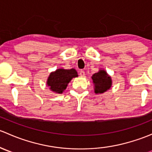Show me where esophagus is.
Wrapping results in <instances>:
<instances>
[{
	"instance_id": "1",
	"label": "esophagus",
	"mask_w": 152,
	"mask_h": 152,
	"mask_svg": "<svg viewBox=\"0 0 152 152\" xmlns=\"http://www.w3.org/2000/svg\"><path fill=\"white\" fill-rule=\"evenodd\" d=\"M79 75H80L81 77H85V72L84 71V70H80V72H79Z\"/></svg>"
}]
</instances>
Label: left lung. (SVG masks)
Here are the masks:
<instances>
[{
	"instance_id": "obj_1",
	"label": "left lung",
	"mask_w": 152,
	"mask_h": 152,
	"mask_svg": "<svg viewBox=\"0 0 152 152\" xmlns=\"http://www.w3.org/2000/svg\"><path fill=\"white\" fill-rule=\"evenodd\" d=\"M94 91L96 94L103 93L110 89L112 86L111 77L104 70H99V72L92 76Z\"/></svg>"
}]
</instances>
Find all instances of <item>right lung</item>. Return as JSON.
I'll use <instances>...</instances> for the list:
<instances>
[{
  "label": "right lung",
  "instance_id": "1",
  "mask_svg": "<svg viewBox=\"0 0 152 152\" xmlns=\"http://www.w3.org/2000/svg\"><path fill=\"white\" fill-rule=\"evenodd\" d=\"M78 73L75 69L70 70L60 68L50 73L47 80V85L53 93L61 94L66 89L67 84L73 78L77 77Z\"/></svg>",
  "mask_w": 152,
  "mask_h": 152
}]
</instances>
